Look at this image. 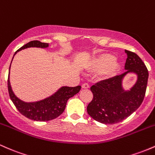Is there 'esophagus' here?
I'll list each match as a JSON object with an SVG mask.
<instances>
[{"mask_svg":"<svg viewBox=\"0 0 155 155\" xmlns=\"http://www.w3.org/2000/svg\"><path fill=\"white\" fill-rule=\"evenodd\" d=\"M82 88H85V89H86V88H89V85H88V83H83L82 85Z\"/></svg>","mask_w":155,"mask_h":155,"instance_id":"34e87169","label":"esophagus"}]
</instances>
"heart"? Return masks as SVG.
<instances>
[{
    "instance_id": "obj_1",
    "label": "heart",
    "mask_w": 155,
    "mask_h": 155,
    "mask_svg": "<svg viewBox=\"0 0 155 155\" xmlns=\"http://www.w3.org/2000/svg\"><path fill=\"white\" fill-rule=\"evenodd\" d=\"M121 69V64L113 55L102 53L93 57L86 66L89 72H100L102 80H109L116 76Z\"/></svg>"
}]
</instances>
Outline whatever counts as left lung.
Segmentation results:
<instances>
[{"instance_id": "obj_1", "label": "left lung", "mask_w": 155, "mask_h": 155, "mask_svg": "<svg viewBox=\"0 0 155 155\" xmlns=\"http://www.w3.org/2000/svg\"><path fill=\"white\" fill-rule=\"evenodd\" d=\"M127 55L126 72L91 87L93 100L87 107L88 115L99 122L113 124L130 116L140 107L147 90L149 72L138 55L125 50ZM129 74L137 75V81L128 90L123 86L124 78Z\"/></svg>"}]
</instances>
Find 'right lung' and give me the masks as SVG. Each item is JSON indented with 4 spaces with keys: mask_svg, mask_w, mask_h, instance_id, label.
Listing matches in <instances>:
<instances>
[{
    "mask_svg": "<svg viewBox=\"0 0 155 155\" xmlns=\"http://www.w3.org/2000/svg\"><path fill=\"white\" fill-rule=\"evenodd\" d=\"M48 47H49L48 43H42L39 41H31L22 46L17 52H15L12 60L17 52L22 50L30 48L45 49ZM10 68H11V64L9 67L8 77V89L10 98L17 110L20 111L22 115L34 121H47L57 118L65 110L66 105L69 99L77 94L78 92L81 91V86L75 87L61 86L55 93L43 100L36 101V102H25L19 99L12 90L9 80Z\"/></svg>",
    "mask_w": 155,
    "mask_h": 155,
    "instance_id": "1",
    "label": "right lung"
}]
</instances>
